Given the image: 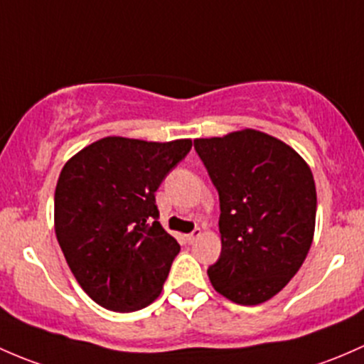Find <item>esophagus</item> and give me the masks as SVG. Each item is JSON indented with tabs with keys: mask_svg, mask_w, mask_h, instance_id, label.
Masks as SVG:
<instances>
[{
	"mask_svg": "<svg viewBox=\"0 0 364 364\" xmlns=\"http://www.w3.org/2000/svg\"><path fill=\"white\" fill-rule=\"evenodd\" d=\"M200 237H201V230H200V228H196V230H194L193 233L186 235V240H187V242H189V243H193L194 240H196V238H200Z\"/></svg>",
	"mask_w": 364,
	"mask_h": 364,
	"instance_id": "1",
	"label": "esophagus"
}]
</instances>
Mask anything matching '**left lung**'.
Wrapping results in <instances>:
<instances>
[{
    "instance_id": "obj_1",
    "label": "left lung",
    "mask_w": 364,
    "mask_h": 364,
    "mask_svg": "<svg viewBox=\"0 0 364 364\" xmlns=\"http://www.w3.org/2000/svg\"><path fill=\"white\" fill-rule=\"evenodd\" d=\"M219 191L220 257L208 268L213 289L238 305L268 301L305 261L316 230L317 194L306 161L257 129L196 138Z\"/></svg>"
}]
</instances>
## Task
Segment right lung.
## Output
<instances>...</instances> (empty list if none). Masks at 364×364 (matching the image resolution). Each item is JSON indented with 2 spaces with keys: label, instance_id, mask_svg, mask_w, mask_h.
I'll use <instances>...</instances> for the list:
<instances>
[{
  "label": "right lung",
  "instance_id": "right-lung-1",
  "mask_svg": "<svg viewBox=\"0 0 364 364\" xmlns=\"http://www.w3.org/2000/svg\"><path fill=\"white\" fill-rule=\"evenodd\" d=\"M191 147L189 138L105 136L63 166L55 237L77 282L103 309L134 312L163 291L181 245L157 220L154 193Z\"/></svg>",
  "mask_w": 364,
  "mask_h": 364
}]
</instances>
